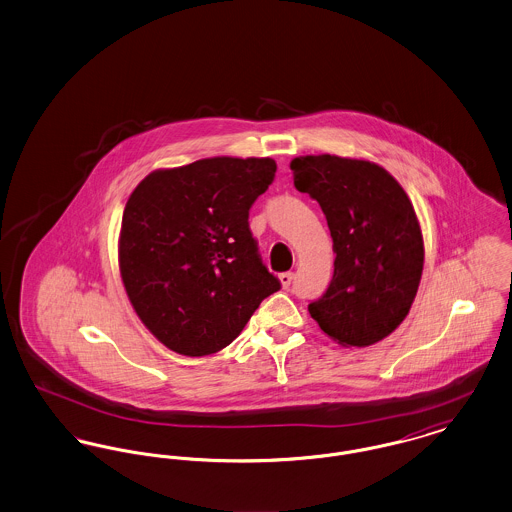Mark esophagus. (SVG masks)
<instances>
[{
    "instance_id": "obj_1",
    "label": "esophagus",
    "mask_w": 512,
    "mask_h": 512,
    "mask_svg": "<svg viewBox=\"0 0 512 512\" xmlns=\"http://www.w3.org/2000/svg\"><path fill=\"white\" fill-rule=\"evenodd\" d=\"M278 278H280V284H282V288H290L293 282V272H282Z\"/></svg>"
}]
</instances>
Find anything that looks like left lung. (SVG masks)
Returning <instances> with one entry per match:
<instances>
[{"label": "left lung", "instance_id": "1", "mask_svg": "<svg viewBox=\"0 0 512 512\" xmlns=\"http://www.w3.org/2000/svg\"><path fill=\"white\" fill-rule=\"evenodd\" d=\"M293 184L317 199L334 242V276L309 313L347 347L384 340L409 315L424 267L413 203L390 172L363 159L307 155Z\"/></svg>", "mask_w": 512, "mask_h": 512}]
</instances>
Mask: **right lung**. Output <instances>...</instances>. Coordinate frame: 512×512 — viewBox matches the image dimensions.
I'll use <instances>...</instances> for the list:
<instances>
[{
  "mask_svg": "<svg viewBox=\"0 0 512 512\" xmlns=\"http://www.w3.org/2000/svg\"><path fill=\"white\" fill-rule=\"evenodd\" d=\"M274 172L270 157H211L153 171L128 197L122 284L147 330L172 351L217 353L280 290L247 222Z\"/></svg>",
  "mask_w": 512,
  "mask_h": 512,
  "instance_id": "add662e5",
  "label": "right lung"
}]
</instances>
